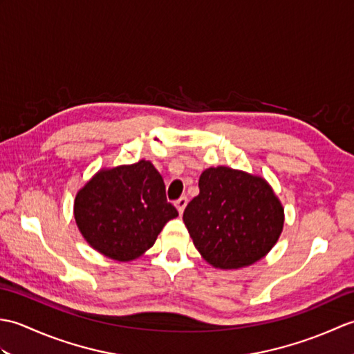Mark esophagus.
<instances>
[{"label":"esophagus","mask_w":354,"mask_h":354,"mask_svg":"<svg viewBox=\"0 0 354 354\" xmlns=\"http://www.w3.org/2000/svg\"><path fill=\"white\" fill-rule=\"evenodd\" d=\"M187 202H189V199H187L185 196L179 198V199L175 202V207L178 208L179 214H183V213H184V209H185V207H187Z\"/></svg>","instance_id":"esophagus-1"}]
</instances>
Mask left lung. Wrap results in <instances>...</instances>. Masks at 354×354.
I'll return each instance as SVG.
<instances>
[{
  "instance_id": "8db88e82",
  "label": "left lung",
  "mask_w": 354,
  "mask_h": 354,
  "mask_svg": "<svg viewBox=\"0 0 354 354\" xmlns=\"http://www.w3.org/2000/svg\"><path fill=\"white\" fill-rule=\"evenodd\" d=\"M183 219L202 259L217 269H240L272 250L284 208L265 178L217 165L201 173L199 194Z\"/></svg>"
}]
</instances>
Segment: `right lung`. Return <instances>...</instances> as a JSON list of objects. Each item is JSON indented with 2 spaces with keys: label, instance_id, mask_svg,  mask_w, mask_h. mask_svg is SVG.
<instances>
[{
  "label": "right lung",
  "instance_id": "1",
  "mask_svg": "<svg viewBox=\"0 0 354 354\" xmlns=\"http://www.w3.org/2000/svg\"><path fill=\"white\" fill-rule=\"evenodd\" d=\"M176 216L162 176L146 160L100 169L74 199L80 234L97 252L117 261L141 257Z\"/></svg>",
  "mask_w": 354,
  "mask_h": 354
}]
</instances>
